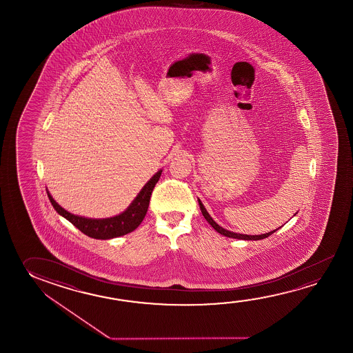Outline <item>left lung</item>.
Returning a JSON list of instances; mask_svg holds the SVG:
<instances>
[{
  "label": "left lung",
  "instance_id": "1",
  "mask_svg": "<svg viewBox=\"0 0 353 353\" xmlns=\"http://www.w3.org/2000/svg\"><path fill=\"white\" fill-rule=\"evenodd\" d=\"M198 203H199V208L202 210L203 216L207 219L209 224L213 226L216 232L221 234V235H224V236L232 237V239H240V240H261V239H266V237L270 236L273 232H276L278 230V229H276V230H273V232H266V234H262V235H243V234L229 232V230H225L224 228L218 225V224L212 219V216L209 215L207 209L204 208V205H203L202 202H201V199H198Z\"/></svg>",
  "mask_w": 353,
  "mask_h": 353
}]
</instances>
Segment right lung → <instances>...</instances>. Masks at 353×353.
Masks as SVG:
<instances>
[{"label": "right lung", "mask_w": 353, "mask_h": 353, "mask_svg": "<svg viewBox=\"0 0 353 353\" xmlns=\"http://www.w3.org/2000/svg\"><path fill=\"white\" fill-rule=\"evenodd\" d=\"M161 172L160 170L151 177L150 181L144 185V188L140 191L139 194L128 207L125 212L107 219H88V218L77 216L61 208L58 203L52 199L49 192H48V196L55 210L69 220L71 224H74L80 232L93 239L107 240L113 237L123 236L125 234L133 232L140 225V223L144 219L145 214L148 212L151 193L160 179Z\"/></svg>", "instance_id": "add662e5"}]
</instances>
